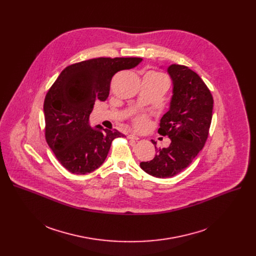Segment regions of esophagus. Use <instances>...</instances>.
I'll use <instances>...</instances> for the list:
<instances>
[{
    "instance_id": "1",
    "label": "esophagus",
    "mask_w": 256,
    "mask_h": 256,
    "mask_svg": "<svg viewBox=\"0 0 256 256\" xmlns=\"http://www.w3.org/2000/svg\"><path fill=\"white\" fill-rule=\"evenodd\" d=\"M128 138L130 140H140V136H136V134H128Z\"/></svg>"
}]
</instances>
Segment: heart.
<instances>
[{"label": "heart", "instance_id": "heart-1", "mask_svg": "<svg viewBox=\"0 0 256 256\" xmlns=\"http://www.w3.org/2000/svg\"><path fill=\"white\" fill-rule=\"evenodd\" d=\"M134 124L136 128L144 130V128H147V126L149 124V120L146 116H138L134 120Z\"/></svg>", "mask_w": 256, "mask_h": 256}]
</instances>
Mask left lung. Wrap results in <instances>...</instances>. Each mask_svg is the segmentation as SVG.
<instances>
[{"instance_id": "left-lung-1", "label": "left lung", "mask_w": 256, "mask_h": 256, "mask_svg": "<svg viewBox=\"0 0 256 256\" xmlns=\"http://www.w3.org/2000/svg\"><path fill=\"white\" fill-rule=\"evenodd\" d=\"M173 90L169 110L160 120L158 132L171 140L168 148H157L151 161L140 168L154 177L168 178L184 171L202 151L208 136L214 99L196 72L173 64L167 68Z\"/></svg>"}]
</instances>
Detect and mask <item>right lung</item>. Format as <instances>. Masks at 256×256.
Instances as JSON below:
<instances>
[{"label": "right lung", "instance_id": "add662e5", "mask_svg": "<svg viewBox=\"0 0 256 256\" xmlns=\"http://www.w3.org/2000/svg\"><path fill=\"white\" fill-rule=\"evenodd\" d=\"M140 58H98L66 66L48 90L44 104L46 138L70 173H91L105 161L116 138L124 136L89 122L95 101H105L118 72L136 66Z\"/></svg>", "mask_w": 256, "mask_h": 256}]
</instances>
